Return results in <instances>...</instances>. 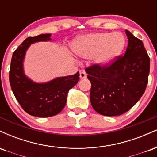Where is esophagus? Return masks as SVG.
<instances>
[{"instance_id":"34e87169","label":"esophagus","mask_w":157,"mask_h":157,"mask_svg":"<svg viewBox=\"0 0 157 157\" xmlns=\"http://www.w3.org/2000/svg\"><path fill=\"white\" fill-rule=\"evenodd\" d=\"M80 79H85L87 77V75H86V71H83V70H80Z\"/></svg>"}]
</instances>
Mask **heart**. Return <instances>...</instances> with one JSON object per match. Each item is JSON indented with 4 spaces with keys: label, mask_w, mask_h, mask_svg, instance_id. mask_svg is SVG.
Segmentation results:
<instances>
[{
    "label": "heart",
    "mask_w": 157,
    "mask_h": 157,
    "mask_svg": "<svg viewBox=\"0 0 157 157\" xmlns=\"http://www.w3.org/2000/svg\"><path fill=\"white\" fill-rule=\"evenodd\" d=\"M125 47V39L120 33L102 32L85 35L74 42L72 49L82 57L95 53V64L101 68L111 66Z\"/></svg>",
    "instance_id": "obj_1"
}]
</instances>
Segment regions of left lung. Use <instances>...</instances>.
<instances>
[{
	"label": "left lung",
	"instance_id": "left-lung-1",
	"mask_svg": "<svg viewBox=\"0 0 157 157\" xmlns=\"http://www.w3.org/2000/svg\"><path fill=\"white\" fill-rule=\"evenodd\" d=\"M128 47L125 55L111 66L94 65L86 72L91 84L93 109L104 116H119L139 101L145 92L150 71V58L141 40L125 30Z\"/></svg>",
	"mask_w": 157,
	"mask_h": 157
}]
</instances>
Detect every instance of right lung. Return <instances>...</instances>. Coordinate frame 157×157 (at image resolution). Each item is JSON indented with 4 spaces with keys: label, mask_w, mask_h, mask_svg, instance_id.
<instances>
[{
    "label": "right lung",
    "mask_w": 157,
    "mask_h": 157,
    "mask_svg": "<svg viewBox=\"0 0 157 157\" xmlns=\"http://www.w3.org/2000/svg\"><path fill=\"white\" fill-rule=\"evenodd\" d=\"M51 34L28 37L12 55L10 82L12 91L22 109L32 116L48 117L63 109L68 91L80 80L79 71L74 75L55 77L45 82H35L24 72L26 51L31 44L52 40Z\"/></svg>",
    "instance_id": "right-lung-1"
}]
</instances>
